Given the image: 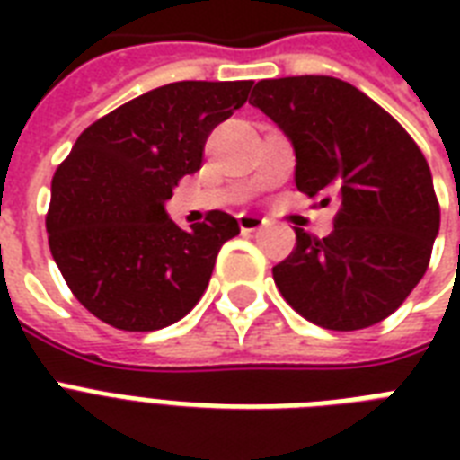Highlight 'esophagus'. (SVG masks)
<instances>
[{
  "instance_id": "esophagus-1",
  "label": "esophagus",
  "mask_w": 460,
  "mask_h": 460,
  "mask_svg": "<svg viewBox=\"0 0 460 460\" xmlns=\"http://www.w3.org/2000/svg\"><path fill=\"white\" fill-rule=\"evenodd\" d=\"M267 224L265 217H258V215H238V226H241V231H258L262 229Z\"/></svg>"
}]
</instances>
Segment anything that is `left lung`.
<instances>
[{"instance_id": "obj_1", "label": "left lung", "mask_w": 460, "mask_h": 460, "mask_svg": "<svg viewBox=\"0 0 460 460\" xmlns=\"http://www.w3.org/2000/svg\"><path fill=\"white\" fill-rule=\"evenodd\" d=\"M251 104L291 140L298 190L339 208L327 238L296 226L274 284L324 329L377 324L418 287L439 234L428 159L396 119L332 75L260 81Z\"/></svg>"}]
</instances>
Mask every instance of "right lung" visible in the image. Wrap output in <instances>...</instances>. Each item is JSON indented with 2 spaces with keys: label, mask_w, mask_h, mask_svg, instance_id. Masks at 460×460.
<instances>
[{
  "label": "right lung",
  "mask_w": 460,
  "mask_h": 460,
  "mask_svg": "<svg viewBox=\"0 0 460 460\" xmlns=\"http://www.w3.org/2000/svg\"><path fill=\"white\" fill-rule=\"evenodd\" d=\"M252 81L155 88L78 136L52 179V258L83 307L126 332L173 324L200 301L217 252L238 236L226 212L183 231L166 200L200 169L205 140L248 100Z\"/></svg>",
  "instance_id": "1"
}]
</instances>
